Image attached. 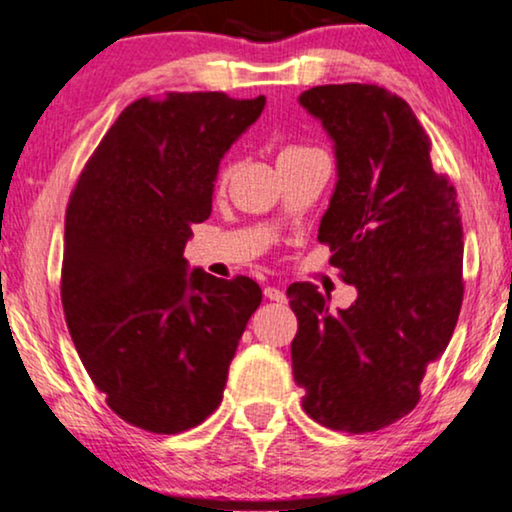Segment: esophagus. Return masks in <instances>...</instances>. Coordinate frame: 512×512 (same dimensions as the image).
<instances>
[{"instance_id":"1","label":"esophagus","mask_w":512,"mask_h":512,"mask_svg":"<svg viewBox=\"0 0 512 512\" xmlns=\"http://www.w3.org/2000/svg\"><path fill=\"white\" fill-rule=\"evenodd\" d=\"M264 297L271 299V302H285V292L281 288H276V285H267V288H264Z\"/></svg>"}]
</instances>
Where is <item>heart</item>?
<instances>
[{
	"label": "heart",
	"instance_id": "1",
	"mask_svg": "<svg viewBox=\"0 0 512 512\" xmlns=\"http://www.w3.org/2000/svg\"><path fill=\"white\" fill-rule=\"evenodd\" d=\"M311 147H285L283 152H281V156H285V154H299V152H309ZM229 175H231V166H224L222 168V173H220V182H227L229 180Z\"/></svg>",
	"mask_w": 512,
	"mask_h": 512
}]
</instances>
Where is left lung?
<instances>
[{
  "label": "left lung",
  "instance_id": "obj_1",
  "mask_svg": "<svg viewBox=\"0 0 512 512\" xmlns=\"http://www.w3.org/2000/svg\"><path fill=\"white\" fill-rule=\"evenodd\" d=\"M299 102L335 140L339 180L318 241L358 299L330 311L313 283L290 285L292 374L313 421L372 433L417 407L428 363L452 339L463 302L459 201L433 170L424 126L395 93L327 84Z\"/></svg>",
  "mask_w": 512,
  "mask_h": 512
}]
</instances>
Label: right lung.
I'll use <instances>...</instances> for the list:
<instances>
[{"instance_id":"add662e5","label":"right lung","mask_w":512,"mask_h":512,"mask_svg":"<svg viewBox=\"0 0 512 512\" xmlns=\"http://www.w3.org/2000/svg\"><path fill=\"white\" fill-rule=\"evenodd\" d=\"M264 95L166 93L128 105L72 189L60 276L67 330L109 410L173 435L222 403L229 363L262 290L187 271L192 224L213 210L220 159Z\"/></svg>"}]
</instances>
